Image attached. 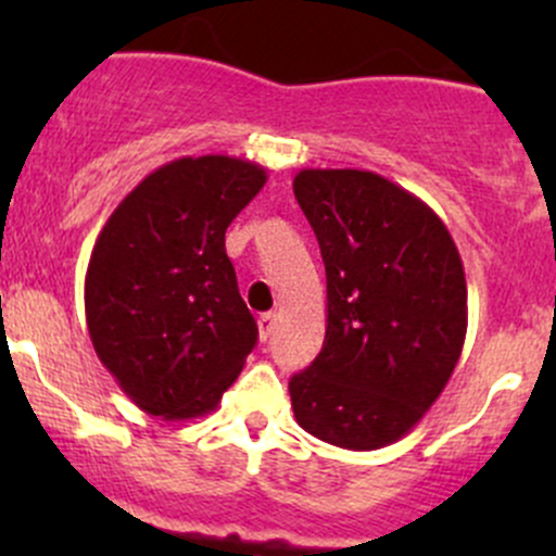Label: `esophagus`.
<instances>
[{"mask_svg":"<svg viewBox=\"0 0 556 556\" xmlns=\"http://www.w3.org/2000/svg\"><path fill=\"white\" fill-rule=\"evenodd\" d=\"M274 323H277V314H274V312H266V314H261V317H257V328H261V339L263 341L271 339Z\"/></svg>","mask_w":556,"mask_h":556,"instance_id":"1","label":"esophagus"}]
</instances>
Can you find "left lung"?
<instances>
[{
	"instance_id": "1",
	"label": "left lung",
	"mask_w": 556,
	"mask_h": 556,
	"mask_svg": "<svg viewBox=\"0 0 556 556\" xmlns=\"http://www.w3.org/2000/svg\"><path fill=\"white\" fill-rule=\"evenodd\" d=\"M293 193L328 279L319 355L290 379L295 422L352 452L395 444L444 392L468 330V288L444 220L363 169H301Z\"/></svg>"
}]
</instances>
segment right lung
Wrapping results in <instances>:
<instances>
[{"instance_id":"obj_1","label":"right lung","mask_w":556,"mask_h":556,"mask_svg":"<svg viewBox=\"0 0 556 556\" xmlns=\"http://www.w3.org/2000/svg\"><path fill=\"white\" fill-rule=\"evenodd\" d=\"M268 174L231 155L150 172L106 217L86 271L93 350L142 412L193 419L217 408L257 341L226 255V228Z\"/></svg>"}]
</instances>
